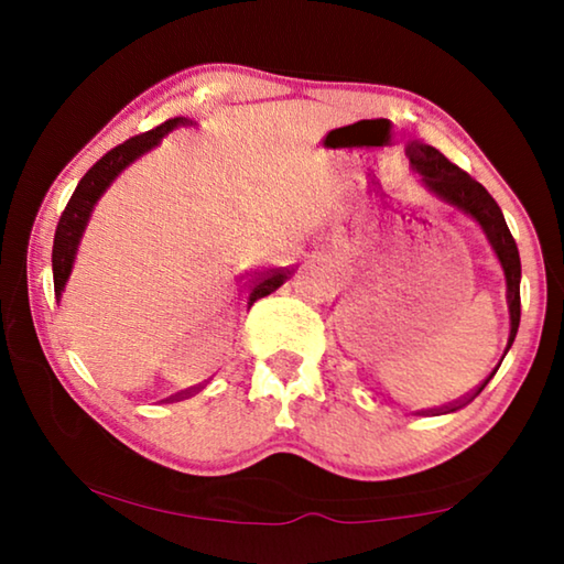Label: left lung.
<instances>
[{"label": "left lung", "instance_id": "8db88e82", "mask_svg": "<svg viewBox=\"0 0 564 564\" xmlns=\"http://www.w3.org/2000/svg\"><path fill=\"white\" fill-rule=\"evenodd\" d=\"M408 156H410V164H413V169L420 174V181H423V184L431 188L437 198H443L445 204H451L455 208H460L463 214L473 216L475 221L480 224L485 236H488L492 251H495V256H498V261L505 271V281H508L510 338H508V348H505V352H508L514 336H518V328H520V275H522V269H520L518 243H514L510 228H508V224H505L500 206L495 204V198L488 194V191H485L482 184H477V181L467 174V171L455 166L453 161H447L437 149L413 141V144L408 147ZM498 368L492 370L490 378L498 373ZM490 378H485V383L477 386L473 393H467L463 400H455V403L445 405L447 413H455V410H460L467 403H473V400L482 393V388L490 383Z\"/></svg>", "mask_w": 564, "mask_h": 564}]
</instances>
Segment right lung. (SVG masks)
<instances>
[{"instance_id": "1", "label": "right lung", "mask_w": 564, "mask_h": 564, "mask_svg": "<svg viewBox=\"0 0 564 564\" xmlns=\"http://www.w3.org/2000/svg\"><path fill=\"white\" fill-rule=\"evenodd\" d=\"M184 123H191L186 117H176L161 123V127L151 129L147 133H139V137H131L129 141H123L117 149H111L109 154H104L97 164H94L84 178L79 181V186L74 188V194L66 204L64 214L56 224V234H54V248H52V273H54V295L56 301H62L64 285L69 281V273L74 269V259L76 251H79L84 228L89 224V216L94 212V204L99 202L104 191L111 186V181L117 178L123 169H127L131 161H137L141 154L154 149L161 139L166 137L171 129L184 127ZM293 271L291 269H275L271 273H265L263 279L256 281L251 289V295H248V305H253L263 295L273 293L275 289H281ZM188 395V393H181Z\"/></svg>"}]
</instances>
